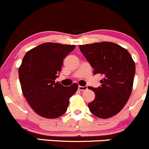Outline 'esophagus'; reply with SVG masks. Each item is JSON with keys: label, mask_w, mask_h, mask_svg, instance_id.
Returning a JSON list of instances; mask_svg holds the SVG:
<instances>
[{"label": "esophagus", "mask_w": 149, "mask_h": 149, "mask_svg": "<svg viewBox=\"0 0 149 149\" xmlns=\"http://www.w3.org/2000/svg\"><path fill=\"white\" fill-rule=\"evenodd\" d=\"M78 90H79V91H86L87 87L86 86H80V85H79V86H78Z\"/></svg>", "instance_id": "1"}]
</instances>
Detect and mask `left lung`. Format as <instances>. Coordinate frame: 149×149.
<instances>
[{
    "mask_svg": "<svg viewBox=\"0 0 149 149\" xmlns=\"http://www.w3.org/2000/svg\"><path fill=\"white\" fill-rule=\"evenodd\" d=\"M93 74L104 75L101 86L88 87L94 91L95 99L88 104L96 117L107 119L118 114L127 102L133 85L135 64L127 49L111 42L79 45Z\"/></svg>",
    "mask_w": 149,
    "mask_h": 149,
    "instance_id": "obj_1",
    "label": "left lung"
}]
</instances>
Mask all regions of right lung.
<instances>
[{
  "mask_svg": "<svg viewBox=\"0 0 149 149\" xmlns=\"http://www.w3.org/2000/svg\"><path fill=\"white\" fill-rule=\"evenodd\" d=\"M74 45L45 42L26 53L19 68L22 91L31 108L44 118L54 119L67 111L70 98L77 91L74 83L65 87L55 82L63 60Z\"/></svg>",
  "mask_w": 149,
  "mask_h": 149,
  "instance_id": "obj_1",
  "label": "right lung"
}]
</instances>
